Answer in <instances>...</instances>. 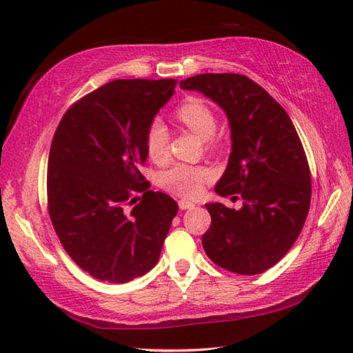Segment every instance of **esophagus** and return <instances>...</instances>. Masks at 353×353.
Listing matches in <instances>:
<instances>
[{
	"label": "esophagus",
	"instance_id": "obj_1",
	"mask_svg": "<svg viewBox=\"0 0 353 353\" xmlns=\"http://www.w3.org/2000/svg\"><path fill=\"white\" fill-rule=\"evenodd\" d=\"M179 208H181V210H191V208H194V204H193V202H190V201L181 199V201H179Z\"/></svg>",
	"mask_w": 353,
	"mask_h": 353
}]
</instances>
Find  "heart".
<instances>
[{"label": "heart", "mask_w": 353, "mask_h": 353, "mask_svg": "<svg viewBox=\"0 0 353 353\" xmlns=\"http://www.w3.org/2000/svg\"><path fill=\"white\" fill-rule=\"evenodd\" d=\"M176 117L183 126H187L191 132H194L204 140L212 139L216 130V118L204 101L191 98L179 107ZM168 129L160 119L149 126L146 134V149L148 155L154 162H162L168 154ZM210 170L205 166H193L187 163H176L168 170L160 172L159 183L171 193L185 196V198H194L202 190V185L210 177Z\"/></svg>", "instance_id": "heart-1"}]
</instances>
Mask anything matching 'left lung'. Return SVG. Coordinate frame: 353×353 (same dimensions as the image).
I'll list each match as a JSON object with an SVG mask.
<instances>
[{
	"instance_id": "8db88e82",
	"label": "left lung",
	"mask_w": 353,
	"mask_h": 353,
	"mask_svg": "<svg viewBox=\"0 0 353 353\" xmlns=\"http://www.w3.org/2000/svg\"><path fill=\"white\" fill-rule=\"evenodd\" d=\"M224 110L232 152L214 187L240 194V210L205 204L212 225L202 246L214 265L243 276L265 272L283 259L305 223L312 181L294 124L265 88L243 74H198L181 81Z\"/></svg>"
}]
</instances>
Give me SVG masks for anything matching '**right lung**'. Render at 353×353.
<instances>
[{
	"label": "right lung",
	"instance_id": "add662e5",
	"mask_svg": "<svg viewBox=\"0 0 353 353\" xmlns=\"http://www.w3.org/2000/svg\"><path fill=\"white\" fill-rule=\"evenodd\" d=\"M174 79H118L71 105L48 159V207L63 249L92 277L128 283L157 265L177 202L139 191L146 134L174 94ZM145 190V188H143Z\"/></svg>",
	"mask_w": 353,
	"mask_h": 353
}]
</instances>
